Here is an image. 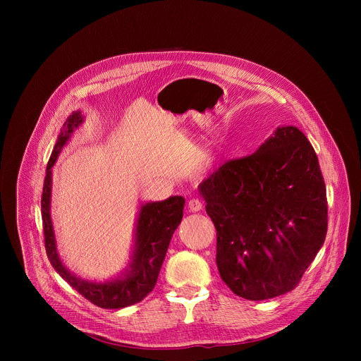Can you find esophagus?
<instances>
[{
    "label": "esophagus",
    "mask_w": 361,
    "mask_h": 361,
    "mask_svg": "<svg viewBox=\"0 0 361 361\" xmlns=\"http://www.w3.org/2000/svg\"><path fill=\"white\" fill-rule=\"evenodd\" d=\"M188 209L190 212L195 213V212H200L202 209V201L200 198H191L188 201Z\"/></svg>",
    "instance_id": "esophagus-1"
}]
</instances>
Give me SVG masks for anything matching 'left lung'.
<instances>
[{
	"label": "left lung",
	"instance_id": "1",
	"mask_svg": "<svg viewBox=\"0 0 361 361\" xmlns=\"http://www.w3.org/2000/svg\"><path fill=\"white\" fill-rule=\"evenodd\" d=\"M217 230L223 281L247 300L295 288L327 234V194L313 145L293 126L200 184Z\"/></svg>",
	"mask_w": 361,
	"mask_h": 361
}]
</instances>
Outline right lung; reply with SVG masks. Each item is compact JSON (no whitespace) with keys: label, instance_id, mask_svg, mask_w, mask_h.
<instances>
[{"label":"right lung","instance_id":"1","mask_svg":"<svg viewBox=\"0 0 361 361\" xmlns=\"http://www.w3.org/2000/svg\"><path fill=\"white\" fill-rule=\"evenodd\" d=\"M82 123L80 111H74L63 126L61 134L56 142L53 154L47 164V173L41 195V216L44 228V244L48 260L56 271L84 298L101 308H123L145 298L157 283L160 269L166 259L171 237L183 220L185 200L174 195L164 201L147 202L141 205L135 247L131 257L130 270L126 277L107 283H91L75 277L61 263L49 216L51 200V167L54 166L61 148L68 141L74 128Z\"/></svg>","mask_w":361,"mask_h":361}]
</instances>
